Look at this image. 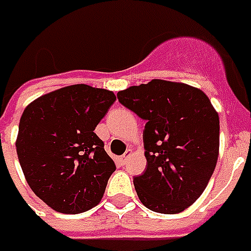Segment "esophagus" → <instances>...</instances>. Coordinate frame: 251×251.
<instances>
[{
	"label": "esophagus",
	"instance_id": "34e87169",
	"mask_svg": "<svg viewBox=\"0 0 251 251\" xmlns=\"http://www.w3.org/2000/svg\"><path fill=\"white\" fill-rule=\"evenodd\" d=\"M131 155H132V150H127L126 151V152H124V155H122V157H120V162H122V165H124V163L127 162V161H128V158L131 157Z\"/></svg>",
	"mask_w": 251,
	"mask_h": 251
}]
</instances>
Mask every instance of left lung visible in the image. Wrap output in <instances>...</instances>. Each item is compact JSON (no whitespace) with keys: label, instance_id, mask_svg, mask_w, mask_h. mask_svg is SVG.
Returning <instances> with one entry per match:
<instances>
[{"label":"left lung","instance_id":"8db88e82","mask_svg":"<svg viewBox=\"0 0 251 251\" xmlns=\"http://www.w3.org/2000/svg\"><path fill=\"white\" fill-rule=\"evenodd\" d=\"M146 120L143 174L134 177L142 204L178 214L201 196L219 155V115L207 94L186 83L152 79L117 93Z\"/></svg>","mask_w":251,"mask_h":251}]
</instances>
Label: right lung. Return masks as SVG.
<instances>
[{
	"instance_id": "add662e5",
	"label": "right lung",
	"mask_w": 251,
	"mask_h": 251,
	"mask_svg": "<svg viewBox=\"0 0 251 251\" xmlns=\"http://www.w3.org/2000/svg\"><path fill=\"white\" fill-rule=\"evenodd\" d=\"M116 96L85 83L58 89L32 101L16 140L23 173L33 193L62 214L97 205L116 170L94 129Z\"/></svg>"
}]
</instances>
